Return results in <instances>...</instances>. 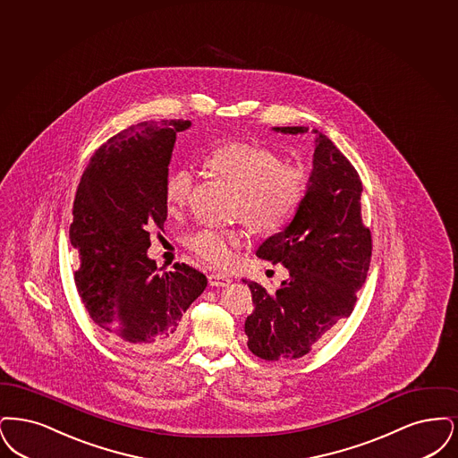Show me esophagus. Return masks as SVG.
I'll use <instances>...</instances> for the list:
<instances>
[{"mask_svg": "<svg viewBox=\"0 0 458 458\" xmlns=\"http://www.w3.org/2000/svg\"><path fill=\"white\" fill-rule=\"evenodd\" d=\"M208 284H210L212 287H225V285L231 284V279H229L227 276H224V274L216 272V274H210V276H208Z\"/></svg>", "mask_w": 458, "mask_h": 458, "instance_id": "esophagus-1", "label": "esophagus"}]
</instances>
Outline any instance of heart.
Segmentation results:
<instances>
[{
	"label": "heart",
	"mask_w": 458,
	"mask_h": 458,
	"mask_svg": "<svg viewBox=\"0 0 458 458\" xmlns=\"http://www.w3.org/2000/svg\"><path fill=\"white\" fill-rule=\"evenodd\" d=\"M212 171L238 188V216L250 222L241 227H205L186 239L188 250L203 263L225 268L238 259L251 226L259 233H277L287 225L306 197L308 173L299 162L282 160L268 147L231 141L217 147L207 159ZM193 174L186 167L173 169L164 181V203L169 216L179 217L191 197Z\"/></svg>",
	"instance_id": "1"
}]
</instances>
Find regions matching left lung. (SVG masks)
Wrapping results in <instances>:
<instances>
[{
	"instance_id": "8db88e82",
	"label": "left lung",
	"mask_w": 458,
	"mask_h": 458,
	"mask_svg": "<svg viewBox=\"0 0 458 458\" xmlns=\"http://www.w3.org/2000/svg\"><path fill=\"white\" fill-rule=\"evenodd\" d=\"M306 133V126L276 128ZM313 173L296 216L267 239L259 259L280 261L289 279L268 291L250 280L255 311L244 321L250 351L265 359H299L351 317L366 282L373 239L360 217L358 171L327 135L313 130Z\"/></svg>"
}]
</instances>
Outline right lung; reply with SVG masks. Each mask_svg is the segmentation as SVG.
<instances>
[{"mask_svg": "<svg viewBox=\"0 0 458 458\" xmlns=\"http://www.w3.org/2000/svg\"><path fill=\"white\" fill-rule=\"evenodd\" d=\"M190 121H143L102 143L80 179L70 241L79 250L75 284L90 318L140 354L176 344L182 315L207 287L186 263L160 272L147 257L164 231V181L176 133Z\"/></svg>", "mask_w": 458, "mask_h": 458, "instance_id": "right-lung-1", "label": "right lung"}]
</instances>
